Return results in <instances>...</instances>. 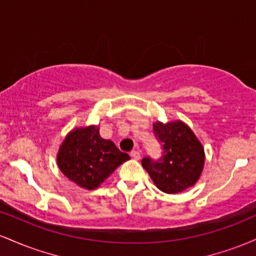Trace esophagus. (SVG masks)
<instances>
[{"label":"esophagus","mask_w":256,"mask_h":256,"mask_svg":"<svg viewBox=\"0 0 256 256\" xmlns=\"http://www.w3.org/2000/svg\"><path fill=\"white\" fill-rule=\"evenodd\" d=\"M130 155H131V158H134V160H140V152L138 149H134V150L130 152Z\"/></svg>","instance_id":"esophagus-1"}]
</instances>
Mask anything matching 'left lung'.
<instances>
[{"label": "left lung", "mask_w": 256, "mask_h": 256, "mask_svg": "<svg viewBox=\"0 0 256 256\" xmlns=\"http://www.w3.org/2000/svg\"><path fill=\"white\" fill-rule=\"evenodd\" d=\"M154 134L162 155L158 160L142 158V166L155 185L166 194H178L192 186L201 176L204 150L192 128L182 122H155Z\"/></svg>", "instance_id": "left-lung-1"}]
</instances>
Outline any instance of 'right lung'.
Masks as SVG:
<instances>
[{
	"mask_svg": "<svg viewBox=\"0 0 256 256\" xmlns=\"http://www.w3.org/2000/svg\"><path fill=\"white\" fill-rule=\"evenodd\" d=\"M128 158L112 140L100 136L98 126H89L67 134L58 150V165L70 180L92 190Z\"/></svg>",
	"mask_w": 256,
	"mask_h": 256,
	"instance_id": "obj_1",
	"label": "right lung"
}]
</instances>
